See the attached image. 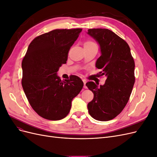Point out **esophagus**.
Returning a JSON list of instances; mask_svg holds the SVG:
<instances>
[{"label":"esophagus","mask_w":157,"mask_h":157,"mask_svg":"<svg viewBox=\"0 0 157 157\" xmlns=\"http://www.w3.org/2000/svg\"><path fill=\"white\" fill-rule=\"evenodd\" d=\"M82 81H83V83H84V88H86V80H84V79H83V80H82Z\"/></svg>","instance_id":"esophagus-1"}]
</instances>
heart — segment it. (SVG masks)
Masks as SVG:
<instances>
[{"label":"heart","instance_id":"obj_1","mask_svg":"<svg viewBox=\"0 0 157 157\" xmlns=\"http://www.w3.org/2000/svg\"><path fill=\"white\" fill-rule=\"evenodd\" d=\"M84 45H96V44H95V42H94L92 41H87L85 42Z\"/></svg>","mask_w":157,"mask_h":157}]
</instances>
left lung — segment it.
<instances>
[{
	"label": "left lung",
	"instance_id": "obj_1",
	"mask_svg": "<svg viewBox=\"0 0 157 157\" xmlns=\"http://www.w3.org/2000/svg\"><path fill=\"white\" fill-rule=\"evenodd\" d=\"M87 34L99 45L101 56L96 67L101 70L100 76L107 78L99 86L94 82L86 84L94 94L88 104V112L97 121H110L119 115L129 100L135 82L134 61L127 42L111 30L90 29Z\"/></svg>",
	"mask_w": 157,
	"mask_h": 157
}]
</instances>
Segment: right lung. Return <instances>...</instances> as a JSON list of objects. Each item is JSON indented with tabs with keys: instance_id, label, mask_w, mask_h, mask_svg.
Wrapping results in <instances>:
<instances>
[{
	"instance_id": "obj_1",
	"label": "right lung",
	"mask_w": 157,
	"mask_h": 157,
	"mask_svg": "<svg viewBox=\"0 0 157 157\" xmlns=\"http://www.w3.org/2000/svg\"><path fill=\"white\" fill-rule=\"evenodd\" d=\"M81 31L82 29H55L37 36L23 59V89L32 108L46 119L59 121L67 116L73 99L83 87L77 76L72 75L63 81L57 75Z\"/></svg>"
}]
</instances>
